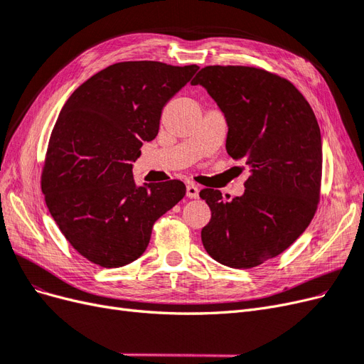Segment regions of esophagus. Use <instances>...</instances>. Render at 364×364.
<instances>
[{"mask_svg":"<svg viewBox=\"0 0 364 364\" xmlns=\"http://www.w3.org/2000/svg\"><path fill=\"white\" fill-rule=\"evenodd\" d=\"M186 196H188L190 199H197V197H199V186L196 183L186 185Z\"/></svg>","mask_w":364,"mask_h":364,"instance_id":"1","label":"esophagus"}]
</instances>
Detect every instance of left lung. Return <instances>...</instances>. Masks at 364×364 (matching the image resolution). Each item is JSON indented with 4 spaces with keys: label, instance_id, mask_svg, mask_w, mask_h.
Wrapping results in <instances>:
<instances>
[{
    "label": "left lung",
    "instance_id": "8db88e82",
    "mask_svg": "<svg viewBox=\"0 0 364 364\" xmlns=\"http://www.w3.org/2000/svg\"><path fill=\"white\" fill-rule=\"evenodd\" d=\"M191 83L202 85L223 111L229 156L250 167L241 197L200 191L211 209L203 247L223 266L257 267L289 249L317 211L321 129L297 87L262 68L209 65Z\"/></svg>",
    "mask_w": 364,
    "mask_h": 364
}]
</instances>
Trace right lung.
I'll use <instances>...</instances> for the list:
<instances>
[{"mask_svg":"<svg viewBox=\"0 0 364 364\" xmlns=\"http://www.w3.org/2000/svg\"><path fill=\"white\" fill-rule=\"evenodd\" d=\"M197 65L114 63L94 74L62 107L48 141L41 188L70 245L97 266L139 258L156 220L183 199V182L136 186L132 162L155 139L162 107Z\"/></svg>","mask_w":364,"mask_h":364,"instance_id":"1","label":"right lung"}]
</instances>
